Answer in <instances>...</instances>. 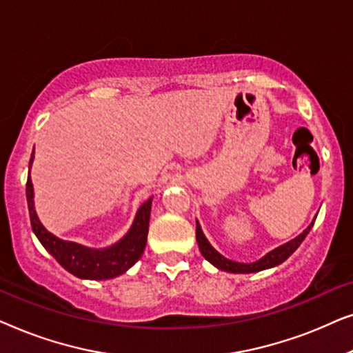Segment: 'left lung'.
Returning <instances> with one entry per match:
<instances>
[{
	"instance_id": "8db88e82",
	"label": "left lung",
	"mask_w": 353,
	"mask_h": 353,
	"mask_svg": "<svg viewBox=\"0 0 353 353\" xmlns=\"http://www.w3.org/2000/svg\"><path fill=\"white\" fill-rule=\"evenodd\" d=\"M313 223H315V220H313L312 223L303 230V233L299 234L297 238H294L292 241H289V243L273 249L272 252H268L265 257H262L254 263L233 262V260H228L220 252H216V250L210 245L209 241H207L204 233H202L199 221H196V239H197V244H199L201 254L204 255V259L209 260V262L219 270H223V272H230V273H257V272H262V270L276 267V265L283 263L288 257H291L294 250H296L299 245L302 244V241L305 239V236L308 234V231L312 230Z\"/></svg>"
}]
</instances>
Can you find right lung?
Segmentation results:
<instances>
[{"mask_svg": "<svg viewBox=\"0 0 353 353\" xmlns=\"http://www.w3.org/2000/svg\"><path fill=\"white\" fill-rule=\"evenodd\" d=\"M35 149V148H33ZM33 154L28 165L32 167ZM27 204L30 214L32 230L38 241L48 252L64 267L67 272L81 279H110L127 272L138 262L144 252L149 231V216H151L152 197L139 207L134 216L132 228L119 243L105 249H91L85 245L62 241L50 233L41 225L33 204V185L30 175L27 178Z\"/></svg>", "mask_w": 353, "mask_h": 353, "instance_id": "add662e5", "label": "right lung"}]
</instances>
